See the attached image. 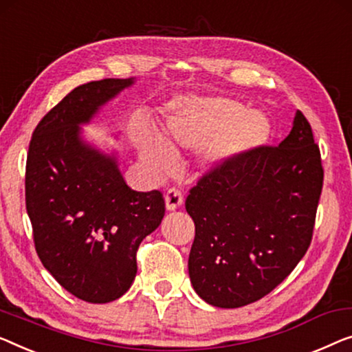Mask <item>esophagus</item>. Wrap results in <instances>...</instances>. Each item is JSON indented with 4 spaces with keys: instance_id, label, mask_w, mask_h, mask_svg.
Segmentation results:
<instances>
[{
    "instance_id": "34e87169",
    "label": "esophagus",
    "mask_w": 352,
    "mask_h": 352,
    "mask_svg": "<svg viewBox=\"0 0 352 352\" xmlns=\"http://www.w3.org/2000/svg\"><path fill=\"white\" fill-rule=\"evenodd\" d=\"M182 201H184V197H182V192L179 188L176 187H171L170 190L166 192L165 195V206L168 211H175L177 210L182 205Z\"/></svg>"
}]
</instances>
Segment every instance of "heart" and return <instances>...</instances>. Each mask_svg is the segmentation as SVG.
Here are the masks:
<instances>
[{"label": "heart", "instance_id": "obj_1", "mask_svg": "<svg viewBox=\"0 0 352 352\" xmlns=\"http://www.w3.org/2000/svg\"><path fill=\"white\" fill-rule=\"evenodd\" d=\"M270 122L261 111L246 109L226 96L186 98L170 106L164 140L138 133L136 146L142 164L154 175H166L176 165L171 149H197L200 164L219 170L267 141Z\"/></svg>", "mask_w": 352, "mask_h": 352}]
</instances>
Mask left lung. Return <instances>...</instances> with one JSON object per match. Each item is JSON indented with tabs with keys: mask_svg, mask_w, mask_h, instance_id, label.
<instances>
[{
	"mask_svg": "<svg viewBox=\"0 0 352 352\" xmlns=\"http://www.w3.org/2000/svg\"><path fill=\"white\" fill-rule=\"evenodd\" d=\"M322 181L300 111L279 146L256 147L203 176L186 200L195 222L188 276L200 298L239 308L281 284L311 243Z\"/></svg>",
	"mask_w": 352,
	"mask_h": 352,
	"instance_id": "left-lung-1",
	"label": "left lung"
}]
</instances>
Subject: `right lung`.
<instances>
[{
  "instance_id": "right-lung-1",
  "label": "right lung",
  "mask_w": 352,
  "mask_h": 352,
  "mask_svg": "<svg viewBox=\"0 0 352 352\" xmlns=\"http://www.w3.org/2000/svg\"><path fill=\"white\" fill-rule=\"evenodd\" d=\"M135 80L79 85L43 117L30 141L25 200L36 252L60 286L89 303L113 302L130 289L136 251L165 216L159 190L130 188L114 152L82 138L80 125Z\"/></svg>"
}]
</instances>
